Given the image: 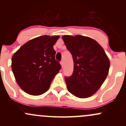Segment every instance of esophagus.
Listing matches in <instances>:
<instances>
[{
  "instance_id": "obj_1",
  "label": "esophagus",
  "mask_w": 126,
  "mask_h": 126,
  "mask_svg": "<svg viewBox=\"0 0 126 126\" xmlns=\"http://www.w3.org/2000/svg\"><path fill=\"white\" fill-rule=\"evenodd\" d=\"M60 64H61L62 67H63V66H64V62H63V60H62V61L60 62Z\"/></svg>"
}]
</instances>
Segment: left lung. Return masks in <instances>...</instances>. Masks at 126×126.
I'll return each instance as SVG.
<instances>
[{"label":"left lung","instance_id":"1","mask_svg":"<svg viewBox=\"0 0 126 126\" xmlns=\"http://www.w3.org/2000/svg\"><path fill=\"white\" fill-rule=\"evenodd\" d=\"M62 39L74 63L73 74L65 77L68 91L76 97H89L105 81L110 66L109 59L102 47L90 37L64 35Z\"/></svg>","mask_w":126,"mask_h":126}]
</instances>
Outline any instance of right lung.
<instances>
[{"label":"right lung","instance_id":"add662e5","mask_svg":"<svg viewBox=\"0 0 126 126\" xmlns=\"http://www.w3.org/2000/svg\"><path fill=\"white\" fill-rule=\"evenodd\" d=\"M59 38L58 35H43L32 39L13 55L11 67L16 81L28 94L45 93L61 69L53 48Z\"/></svg>","mask_w":126,"mask_h":126}]
</instances>
